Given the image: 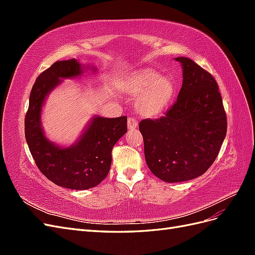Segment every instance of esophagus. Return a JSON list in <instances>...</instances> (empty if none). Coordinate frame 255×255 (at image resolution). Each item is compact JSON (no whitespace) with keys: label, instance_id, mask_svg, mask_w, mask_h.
<instances>
[{"label":"esophagus","instance_id":"34e87169","mask_svg":"<svg viewBox=\"0 0 255 255\" xmlns=\"http://www.w3.org/2000/svg\"><path fill=\"white\" fill-rule=\"evenodd\" d=\"M137 126H138V125H137L136 119H134V118H132V117H129V118L128 119V128L129 129L136 128Z\"/></svg>","mask_w":255,"mask_h":255}]
</instances>
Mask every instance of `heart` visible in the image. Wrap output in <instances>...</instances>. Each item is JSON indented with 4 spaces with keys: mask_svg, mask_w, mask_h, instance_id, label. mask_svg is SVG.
I'll list each match as a JSON object with an SVG mask.
<instances>
[{
    "mask_svg": "<svg viewBox=\"0 0 255 255\" xmlns=\"http://www.w3.org/2000/svg\"><path fill=\"white\" fill-rule=\"evenodd\" d=\"M121 90L132 97H139L137 111L145 117L163 114L173 101L176 86L170 76H160L153 71H144L121 84Z\"/></svg>",
    "mask_w": 255,
    "mask_h": 255,
    "instance_id": "heart-1",
    "label": "heart"
}]
</instances>
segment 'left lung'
Masks as SVG:
<instances>
[{
	"label": "left lung",
	"instance_id": "1",
	"mask_svg": "<svg viewBox=\"0 0 255 255\" xmlns=\"http://www.w3.org/2000/svg\"><path fill=\"white\" fill-rule=\"evenodd\" d=\"M183 84L164 117L139 123L144 157L161 181L177 183L202 175L218 156L227 135V116L213 76L186 57H176Z\"/></svg>",
	"mask_w": 255,
	"mask_h": 255
}]
</instances>
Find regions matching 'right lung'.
<instances>
[{
	"instance_id": "obj_1",
	"label": "right lung",
	"mask_w": 255,
	"mask_h": 255,
	"mask_svg": "<svg viewBox=\"0 0 255 255\" xmlns=\"http://www.w3.org/2000/svg\"><path fill=\"white\" fill-rule=\"evenodd\" d=\"M87 70L97 72V68L76 59L54 63L37 78L25 116L26 142L37 167L54 184L75 190L92 188L105 179L114 145L128 129L126 116L104 118L95 115L70 145L53 142L45 135L41 121L45 99L64 80L80 78Z\"/></svg>"
}]
</instances>
